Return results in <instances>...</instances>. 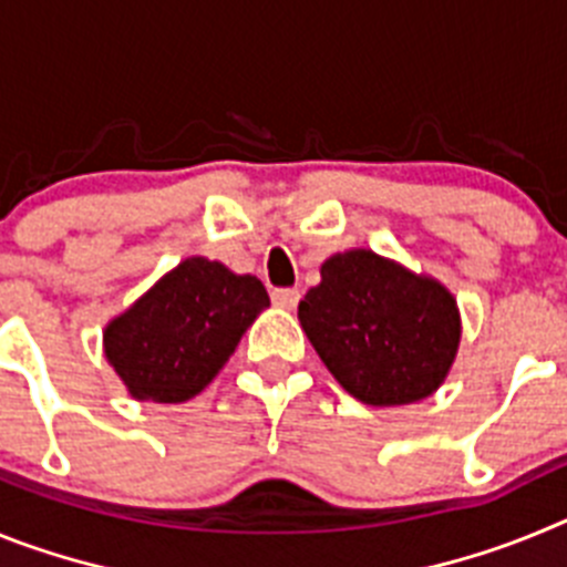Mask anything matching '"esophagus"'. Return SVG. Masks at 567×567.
Instances as JSON below:
<instances>
[{
    "label": "esophagus",
    "mask_w": 567,
    "mask_h": 567,
    "mask_svg": "<svg viewBox=\"0 0 567 567\" xmlns=\"http://www.w3.org/2000/svg\"><path fill=\"white\" fill-rule=\"evenodd\" d=\"M272 300H275V303H278V307L295 309V307H298L300 292H298V289H275Z\"/></svg>",
    "instance_id": "34e87169"
}]
</instances>
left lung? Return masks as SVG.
<instances>
[{"label":"left lung","mask_w":567,"mask_h":567,"mask_svg":"<svg viewBox=\"0 0 567 567\" xmlns=\"http://www.w3.org/2000/svg\"><path fill=\"white\" fill-rule=\"evenodd\" d=\"M298 318L334 380L365 405L429 398L457 358L454 295L372 249L323 260L320 284L298 303Z\"/></svg>","instance_id":"obj_1"}]
</instances>
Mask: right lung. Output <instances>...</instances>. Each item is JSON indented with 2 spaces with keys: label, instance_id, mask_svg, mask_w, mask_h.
<instances>
[{
  "label": "right lung",
  "instance_id": "add662e5",
  "mask_svg": "<svg viewBox=\"0 0 567 567\" xmlns=\"http://www.w3.org/2000/svg\"><path fill=\"white\" fill-rule=\"evenodd\" d=\"M267 307L269 295L255 275L193 255L110 320L104 358L130 398L184 403L213 383Z\"/></svg>",
  "mask_w": 567,
  "mask_h": 567
}]
</instances>
